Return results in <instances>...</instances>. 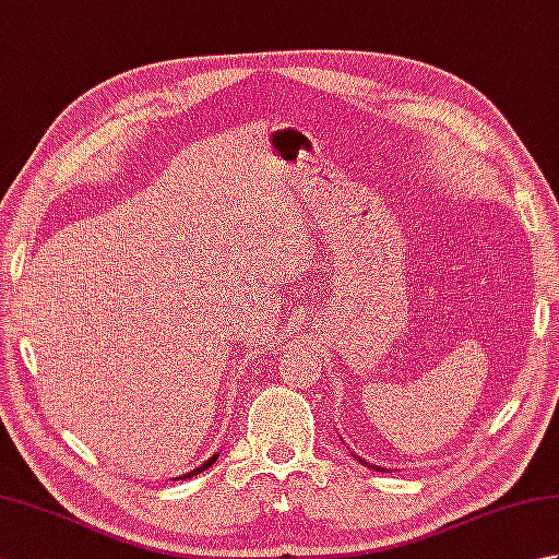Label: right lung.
Masks as SVG:
<instances>
[{"mask_svg":"<svg viewBox=\"0 0 559 559\" xmlns=\"http://www.w3.org/2000/svg\"><path fill=\"white\" fill-rule=\"evenodd\" d=\"M216 459H218V454H213V456H211V459H209V461L204 463V466H199L197 471H189V473H187V476H182V478H192V476H197V473H201V471H206V468L211 466V463H213V461H216Z\"/></svg>","mask_w":559,"mask_h":559,"instance_id":"1","label":"right lung"}]
</instances>
